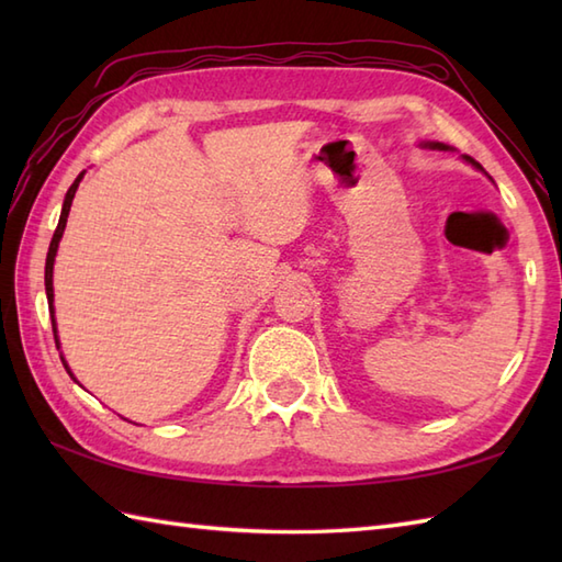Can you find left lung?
<instances>
[{
  "label": "left lung",
  "instance_id": "left-lung-1",
  "mask_svg": "<svg viewBox=\"0 0 562 562\" xmlns=\"http://www.w3.org/2000/svg\"><path fill=\"white\" fill-rule=\"evenodd\" d=\"M429 147H432V149H449L447 145H441V142H432V145H429ZM465 161H469V164H473V166H475V169H483V166H481L479 161H475V159H471V157H465Z\"/></svg>",
  "mask_w": 562,
  "mask_h": 562
}]
</instances>
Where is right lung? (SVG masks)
Returning <instances> with one entry per match:
<instances>
[{"label":"right lung","mask_w":562,"mask_h":562,"mask_svg":"<svg viewBox=\"0 0 562 562\" xmlns=\"http://www.w3.org/2000/svg\"><path fill=\"white\" fill-rule=\"evenodd\" d=\"M81 176H83V173H79V176H77V181L71 183V186H69V190H67V195H65V205H63V214H59L57 229H55V234H53V241H50V248H47V258H45V294H47V304H50L53 333H57V330H55V312H53V262H55L57 244H59V238H63L65 224H67V214H69V207H71V200H75V193H77V188H79ZM55 342H57V338H55ZM57 345H59V342H57ZM63 364H65V369H67V374H69L71 379H75V374L69 372V367H67V362H65V357H63Z\"/></svg>","instance_id":"add662e5"}]
</instances>
